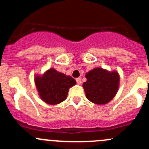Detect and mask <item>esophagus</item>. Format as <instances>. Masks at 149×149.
<instances>
[{
	"mask_svg": "<svg viewBox=\"0 0 149 149\" xmlns=\"http://www.w3.org/2000/svg\"><path fill=\"white\" fill-rule=\"evenodd\" d=\"M76 82H77L78 84H81V78H77V79H76Z\"/></svg>",
	"mask_w": 149,
	"mask_h": 149,
	"instance_id": "esophagus-1",
	"label": "esophagus"
}]
</instances>
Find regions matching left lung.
<instances>
[{"mask_svg":"<svg viewBox=\"0 0 149 149\" xmlns=\"http://www.w3.org/2000/svg\"><path fill=\"white\" fill-rule=\"evenodd\" d=\"M83 84L86 97L91 102L104 104L113 99L118 90L120 76L118 72H109L100 68L90 70Z\"/></svg>","mask_w":149,"mask_h":149,"instance_id":"8db88e82","label":"left lung"}]
</instances>
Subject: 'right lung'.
<instances>
[{"instance_id":"obj_1","label":"right lung","mask_w":149,"mask_h":149,"mask_svg":"<svg viewBox=\"0 0 149 149\" xmlns=\"http://www.w3.org/2000/svg\"><path fill=\"white\" fill-rule=\"evenodd\" d=\"M35 84L39 94L45 102L57 104L67 98L70 87L76 84L74 79L58 72L53 68L46 71L42 76H36Z\"/></svg>"}]
</instances>
